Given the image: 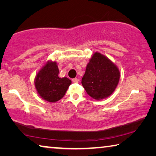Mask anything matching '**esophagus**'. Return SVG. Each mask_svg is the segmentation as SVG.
I'll return each mask as SVG.
<instances>
[{"instance_id":"obj_1","label":"esophagus","mask_w":156,"mask_h":156,"mask_svg":"<svg viewBox=\"0 0 156 156\" xmlns=\"http://www.w3.org/2000/svg\"><path fill=\"white\" fill-rule=\"evenodd\" d=\"M72 82H73V83H78V79L76 78H73V79H72Z\"/></svg>"}]
</instances>
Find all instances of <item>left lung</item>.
I'll return each instance as SVG.
<instances>
[{"label":"left lung","mask_w":156,"mask_h":156,"mask_svg":"<svg viewBox=\"0 0 156 156\" xmlns=\"http://www.w3.org/2000/svg\"><path fill=\"white\" fill-rule=\"evenodd\" d=\"M120 77L117 66L104 55L96 52L87 65L82 84L89 96L100 100L113 93Z\"/></svg>","instance_id":"8db88e82"}]
</instances>
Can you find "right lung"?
Returning a JSON list of instances; mask_svg holds the SVG:
<instances>
[{"label": "right lung", "instance_id": "1", "mask_svg": "<svg viewBox=\"0 0 156 156\" xmlns=\"http://www.w3.org/2000/svg\"><path fill=\"white\" fill-rule=\"evenodd\" d=\"M59 69L55 61H47L36 76L34 84L39 96L49 102L62 98L72 80L58 76Z\"/></svg>", "mask_w": 156, "mask_h": 156}]
</instances>
